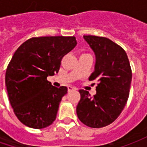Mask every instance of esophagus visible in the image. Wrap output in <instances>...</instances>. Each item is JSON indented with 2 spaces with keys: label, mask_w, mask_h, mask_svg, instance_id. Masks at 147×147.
<instances>
[{
  "label": "esophagus",
  "mask_w": 147,
  "mask_h": 147,
  "mask_svg": "<svg viewBox=\"0 0 147 147\" xmlns=\"http://www.w3.org/2000/svg\"><path fill=\"white\" fill-rule=\"evenodd\" d=\"M67 90H68V92H71V91H72V90H76V88L73 87V86H67Z\"/></svg>",
  "instance_id": "obj_1"
}]
</instances>
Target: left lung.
<instances>
[{
	"label": "left lung",
	"mask_w": 147,
	"mask_h": 147,
	"mask_svg": "<svg viewBox=\"0 0 147 147\" xmlns=\"http://www.w3.org/2000/svg\"><path fill=\"white\" fill-rule=\"evenodd\" d=\"M83 38L96 57L89 80L99 83L94 97L80 90L76 113L85 125L99 128L113 123L121 113L128 99L132 73L126 52L120 45L105 37L84 35Z\"/></svg>",
	"instance_id": "8db88e82"
}]
</instances>
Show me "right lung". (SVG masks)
<instances>
[{
  "label": "right lung",
  "mask_w": 147,
  "mask_h": 147,
  "mask_svg": "<svg viewBox=\"0 0 147 147\" xmlns=\"http://www.w3.org/2000/svg\"><path fill=\"white\" fill-rule=\"evenodd\" d=\"M76 44L74 36L31 38L15 52L6 70L5 85L15 114L24 125L41 129L56 120L67 88L53 86L47 77L57 73L63 57Z\"/></svg>",
  "instance_id": "right-lung-1"
}]
</instances>
